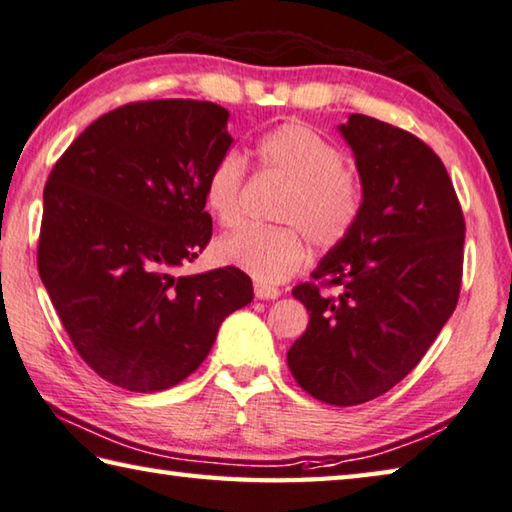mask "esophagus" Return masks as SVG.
Here are the masks:
<instances>
[{"label":"esophagus","mask_w":512,"mask_h":512,"mask_svg":"<svg viewBox=\"0 0 512 512\" xmlns=\"http://www.w3.org/2000/svg\"><path fill=\"white\" fill-rule=\"evenodd\" d=\"M254 292H256V297L263 299V301H274V299L281 297V290L270 288V285H256Z\"/></svg>","instance_id":"1"}]
</instances>
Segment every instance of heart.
I'll list each match as a JSON object with an SVG mask.
<instances>
[{
	"label": "heart",
	"mask_w": 512,
	"mask_h": 512,
	"mask_svg": "<svg viewBox=\"0 0 512 512\" xmlns=\"http://www.w3.org/2000/svg\"><path fill=\"white\" fill-rule=\"evenodd\" d=\"M256 157L267 173L290 182L276 218L283 227H245L215 245L222 265L249 274L261 285L288 281L308 256L310 245L335 249L351 236L364 206L360 175L348 168L342 148L306 123H283L263 134ZM247 161L236 150L224 152L204 182L206 209L222 227L240 222V200Z\"/></svg>",
	"instance_id": "heart-1"
}]
</instances>
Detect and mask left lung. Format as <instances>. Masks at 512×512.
<instances>
[{
    "mask_svg": "<svg viewBox=\"0 0 512 512\" xmlns=\"http://www.w3.org/2000/svg\"><path fill=\"white\" fill-rule=\"evenodd\" d=\"M339 132L364 186L342 245L292 290L310 324L288 351L303 391L337 407L382 396L423 360L461 292L465 220L436 152L407 130L351 114Z\"/></svg>",
    "mask_w": 512,
    "mask_h": 512,
    "instance_id": "left-lung-1",
    "label": "left lung"
}]
</instances>
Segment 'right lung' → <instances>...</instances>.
<instances>
[{
    "label": "right lung",
    "mask_w": 512,
    "mask_h": 512,
    "mask_svg": "<svg viewBox=\"0 0 512 512\" xmlns=\"http://www.w3.org/2000/svg\"><path fill=\"white\" fill-rule=\"evenodd\" d=\"M229 112L161 98L103 114L44 186L38 270L71 344L116 387L186 380L218 328L254 299L245 272L175 276L211 240L204 182L229 150Z\"/></svg>",
    "instance_id": "obj_1"
}]
</instances>
